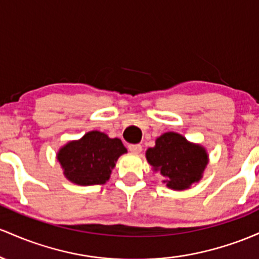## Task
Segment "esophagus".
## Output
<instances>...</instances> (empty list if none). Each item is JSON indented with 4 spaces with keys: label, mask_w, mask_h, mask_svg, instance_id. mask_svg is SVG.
<instances>
[{
    "label": "esophagus",
    "mask_w": 259,
    "mask_h": 259,
    "mask_svg": "<svg viewBox=\"0 0 259 259\" xmlns=\"http://www.w3.org/2000/svg\"><path fill=\"white\" fill-rule=\"evenodd\" d=\"M128 149H130V152H132L135 154H139L142 152V145L141 144H130Z\"/></svg>",
    "instance_id": "34e87169"
}]
</instances>
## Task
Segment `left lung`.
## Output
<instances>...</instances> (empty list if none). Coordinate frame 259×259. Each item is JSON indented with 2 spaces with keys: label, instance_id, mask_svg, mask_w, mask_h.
<instances>
[{
  "label": "left lung",
  "instance_id": "obj_1",
  "mask_svg": "<svg viewBox=\"0 0 259 259\" xmlns=\"http://www.w3.org/2000/svg\"><path fill=\"white\" fill-rule=\"evenodd\" d=\"M147 160L165 180L171 190H187L198 182L208 164L207 150L199 144L188 142L184 136L166 132L156 138L155 147L145 153Z\"/></svg>",
  "mask_w": 259,
  "mask_h": 259
}]
</instances>
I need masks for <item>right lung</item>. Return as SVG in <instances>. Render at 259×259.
<instances>
[{
  "mask_svg": "<svg viewBox=\"0 0 259 259\" xmlns=\"http://www.w3.org/2000/svg\"><path fill=\"white\" fill-rule=\"evenodd\" d=\"M127 149L121 139L109 138L99 131L85 133L78 141L68 142L57 153L63 175L75 185H104L116 161Z\"/></svg>",
  "mask_w": 259,
  "mask_h": 259,
  "instance_id": "obj_1",
  "label": "right lung"
}]
</instances>
